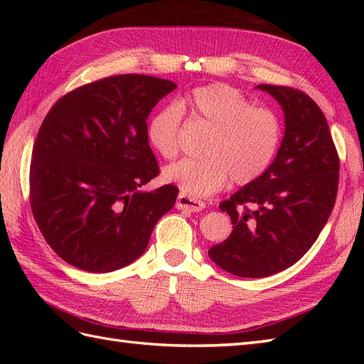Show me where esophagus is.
Returning <instances> with one entry per match:
<instances>
[{
  "mask_svg": "<svg viewBox=\"0 0 364 364\" xmlns=\"http://www.w3.org/2000/svg\"><path fill=\"white\" fill-rule=\"evenodd\" d=\"M176 208H178V210H183V211L198 213L205 208V202H202V200H198V198H194V197L180 194L176 198Z\"/></svg>",
  "mask_w": 364,
  "mask_h": 364,
  "instance_id": "esophagus-1",
  "label": "esophagus"
}]
</instances>
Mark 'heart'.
<instances>
[{"label":"heart","mask_w":364,"mask_h":364,"mask_svg":"<svg viewBox=\"0 0 364 364\" xmlns=\"http://www.w3.org/2000/svg\"><path fill=\"white\" fill-rule=\"evenodd\" d=\"M186 111L192 122L208 129L200 158L181 159L164 170L166 180L184 196L203 197L230 181L244 186L272 164L283 137V123L274 109L255 106L252 100L227 84L197 87L162 107L146 127V137L161 156L178 153V133Z\"/></svg>","instance_id":"obj_1"}]
</instances>
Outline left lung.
Segmentation results:
<instances>
[{"label":"left lung","mask_w":364,"mask_h":364,"mask_svg":"<svg viewBox=\"0 0 364 364\" xmlns=\"http://www.w3.org/2000/svg\"><path fill=\"white\" fill-rule=\"evenodd\" d=\"M284 111V137L272 164L219 205L233 231L208 255L227 272L262 278L291 267L316 242L333 210L339 156L321 107L305 92L259 84Z\"/></svg>","instance_id":"1"}]
</instances>
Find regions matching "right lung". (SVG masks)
<instances>
[{
	"label": "right lung",
	"instance_id": "right-lung-1",
	"mask_svg": "<svg viewBox=\"0 0 364 364\" xmlns=\"http://www.w3.org/2000/svg\"><path fill=\"white\" fill-rule=\"evenodd\" d=\"M176 87L115 75L60 97L43 119L29 167V203L45 241L87 272L128 266L149 245L178 188H142L159 175L146 117Z\"/></svg>",
	"mask_w": 364,
	"mask_h": 364
}]
</instances>
